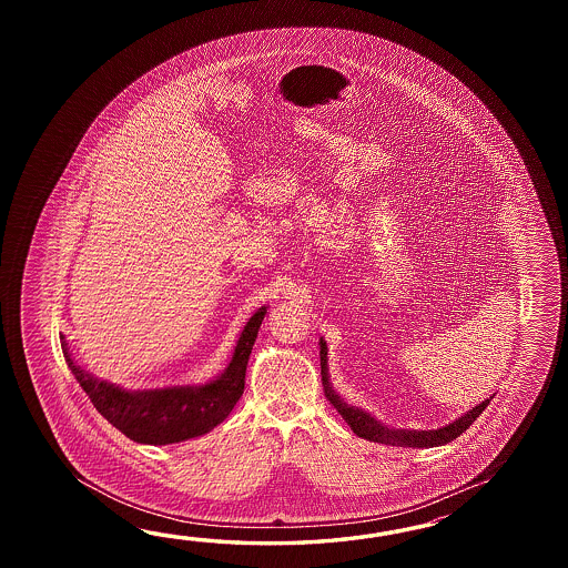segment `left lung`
I'll use <instances>...</instances> for the list:
<instances>
[{
  "mask_svg": "<svg viewBox=\"0 0 568 568\" xmlns=\"http://www.w3.org/2000/svg\"><path fill=\"white\" fill-rule=\"evenodd\" d=\"M321 375H323V387H325V398L335 410L343 416V420L349 424L351 430L357 436H362L365 440H374L382 445H392V447H440L447 445L450 440H455L457 436L463 435L469 426H471L479 414L489 406L491 398L485 399L479 406H475L473 410L467 412L465 416H460L459 420L448 424L445 428L438 430H392L384 424L377 423L367 412L353 408L349 404H345L337 392L328 384V369H326V343L321 338Z\"/></svg>",
  "mask_w": 568,
  "mask_h": 568,
  "instance_id": "obj_1",
  "label": "left lung"
}]
</instances>
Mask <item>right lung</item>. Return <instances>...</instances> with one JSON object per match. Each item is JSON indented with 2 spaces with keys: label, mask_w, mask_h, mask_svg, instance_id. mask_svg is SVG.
Listing matches in <instances>:
<instances>
[{
  "label": "right lung",
  "mask_w": 568,
  "mask_h": 568,
  "mask_svg": "<svg viewBox=\"0 0 568 568\" xmlns=\"http://www.w3.org/2000/svg\"><path fill=\"white\" fill-rule=\"evenodd\" d=\"M264 314L266 308H260L243 326L227 369L217 379L201 387L125 392L108 382H99L74 365L67 349V341L61 343L62 353L77 382L109 424H113L133 443L172 445L205 435L230 416L237 399L242 398L245 367Z\"/></svg>",
  "instance_id": "obj_1"
}]
</instances>
